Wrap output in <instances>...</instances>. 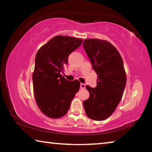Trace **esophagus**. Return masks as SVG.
<instances>
[{
	"label": "esophagus",
	"instance_id": "34e87169",
	"mask_svg": "<svg viewBox=\"0 0 152 152\" xmlns=\"http://www.w3.org/2000/svg\"><path fill=\"white\" fill-rule=\"evenodd\" d=\"M85 87H86L85 84L80 83V88H81V89H84V88H85Z\"/></svg>",
	"mask_w": 152,
	"mask_h": 152
}]
</instances>
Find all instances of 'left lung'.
I'll return each instance as SVG.
<instances>
[{"instance_id": "left-lung-1", "label": "left lung", "mask_w": 152, "mask_h": 152, "mask_svg": "<svg viewBox=\"0 0 152 152\" xmlns=\"http://www.w3.org/2000/svg\"><path fill=\"white\" fill-rule=\"evenodd\" d=\"M83 47L97 74V86H86L90 96L83 102L87 116L95 121L110 117L121 100L127 77L120 53L105 40L87 39Z\"/></svg>"}]
</instances>
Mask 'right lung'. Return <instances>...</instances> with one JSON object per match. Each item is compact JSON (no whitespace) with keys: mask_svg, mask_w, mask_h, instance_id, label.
I'll return each mask as SVG.
<instances>
[{"mask_svg":"<svg viewBox=\"0 0 152 152\" xmlns=\"http://www.w3.org/2000/svg\"><path fill=\"white\" fill-rule=\"evenodd\" d=\"M82 39L57 35L41 47L35 56L32 78L38 107L51 119L65 115L80 88L78 80L69 81L61 76L68 56L82 44Z\"/></svg>","mask_w":152,"mask_h":152,"instance_id":"obj_1","label":"right lung"}]
</instances>
